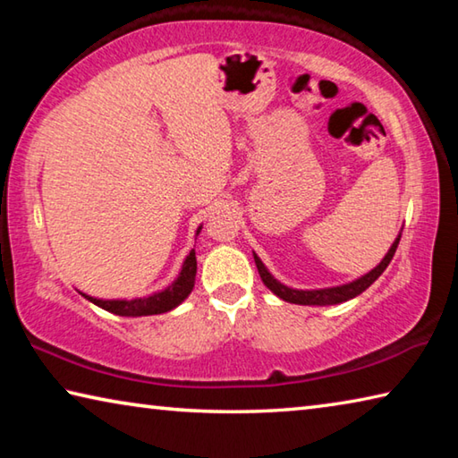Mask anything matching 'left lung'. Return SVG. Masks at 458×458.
Returning a JSON list of instances; mask_svg holds the SVG:
<instances>
[{
    "mask_svg": "<svg viewBox=\"0 0 458 458\" xmlns=\"http://www.w3.org/2000/svg\"><path fill=\"white\" fill-rule=\"evenodd\" d=\"M400 236L394 240V244L390 246V250L386 252V257L382 259V262L376 268H371L368 275H363L360 278H355V281L347 283V284H339V286H329V289H311V291H303V289H291V286L283 284L281 281H276V278L268 273V268L262 265V260L254 254V262H257V268H259V275L262 278V283H265L270 291H273L276 297H281L286 303H294V305H337V303H345V301H350L353 297H358L363 291L368 289V286L376 281V278L384 273L390 265V260L394 257V252H396L398 242H400Z\"/></svg>",
    "mask_w": 458,
    "mask_h": 458,
    "instance_id": "left-lung-1",
    "label": "left lung"
}]
</instances>
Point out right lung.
Masks as SVG:
<instances>
[{"label": "right lung", "instance_id": "right-lung-1", "mask_svg": "<svg viewBox=\"0 0 458 458\" xmlns=\"http://www.w3.org/2000/svg\"><path fill=\"white\" fill-rule=\"evenodd\" d=\"M201 226L196 230V236L199 234ZM196 270H198V262H196V250H190L188 257H185L180 276L167 286L164 291H157L149 294V297H137V299H97L90 297V294L81 293L84 299H89L90 303H95L97 307L105 309L108 313L121 315V317H145V315H159V313H167L175 309L177 305H182L188 294L193 289V283H196Z\"/></svg>", "mask_w": 458, "mask_h": 458}]
</instances>
